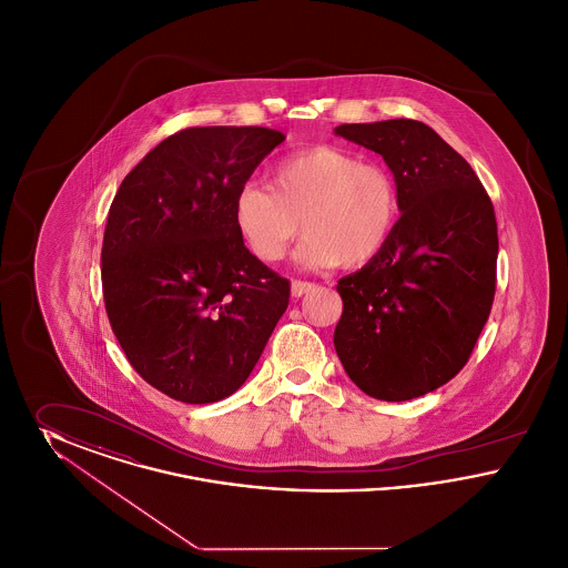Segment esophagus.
I'll use <instances>...</instances> for the list:
<instances>
[{
    "label": "esophagus",
    "mask_w": 568,
    "mask_h": 568,
    "mask_svg": "<svg viewBox=\"0 0 568 568\" xmlns=\"http://www.w3.org/2000/svg\"><path fill=\"white\" fill-rule=\"evenodd\" d=\"M315 290V283H308V281H292V296L302 297L304 294H308V292H313Z\"/></svg>",
    "instance_id": "34e87169"
}]
</instances>
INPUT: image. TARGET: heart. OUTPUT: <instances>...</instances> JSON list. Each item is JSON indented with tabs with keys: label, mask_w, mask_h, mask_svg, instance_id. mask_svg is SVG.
<instances>
[{
	"label": "heart",
	"mask_w": 568,
	"mask_h": 568,
	"mask_svg": "<svg viewBox=\"0 0 568 568\" xmlns=\"http://www.w3.org/2000/svg\"><path fill=\"white\" fill-rule=\"evenodd\" d=\"M234 219L248 248L274 264L306 232L297 260L311 268L371 264L400 219V190L389 168L338 146L302 149L272 165V187L246 181Z\"/></svg>",
	"instance_id": "b5f03b06"
}]
</instances>
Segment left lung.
Masks as SVG:
<instances>
[{"mask_svg": "<svg viewBox=\"0 0 568 568\" xmlns=\"http://www.w3.org/2000/svg\"><path fill=\"white\" fill-rule=\"evenodd\" d=\"M334 134L385 160L403 213L381 255L338 281L334 347L364 394L413 400L458 375L489 317L494 206L475 170L422 121L345 123Z\"/></svg>", "mask_w": 568, "mask_h": 568, "instance_id": "8db88e82", "label": "left lung"}]
</instances>
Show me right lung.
<instances>
[{"label":"right lung","instance_id":"add662e5","mask_svg":"<svg viewBox=\"0 0 568 568\" xmlns=\"http://www.w3.org/2000/svg\"><path fill=\"white\" fill-rule=\"evenodd\" d=\"M285 135L190 128L123 179L102 244L112 332L135 373L165 396L209 405L234 394L290 304L234 219L236 191Z\"/></svg>","mask_w":568,"mask_h":568}]
</instances>
